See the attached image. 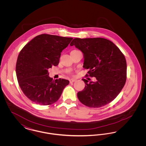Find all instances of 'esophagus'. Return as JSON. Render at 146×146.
Returning <instances> with one entry per match:
<instances>
[{
	"mask_svg": "<svg viewBox=\"0 0 146 146\" xmlns=\"http://www.w3.org/2000/svg\"><path fill=\"white\" fill-rule=\"evenodd\" d=\"M75 81H76V79H70V83H73Z\"/></svg>",
	"mask_w": 146,
	"mask_h": 146,
	"instance_id": "1",
	"label": "esophagus"
}]
</instances>
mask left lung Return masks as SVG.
I'll return each instance as SVG.
<instances>
[{"label": "left lung", "mask_w": 146, "mask_h": 146, "mask_svg": "<svg viewBox=\"0 0 146 146\" xmlns=\"http://www.w3.org/2000/svg\"><path fill=\"white\" fill-rule=\"evenodd\" d=\"M83 53L86 76L95 77L96 82L83 79L86 85L77 94L83 104L99 108L108 104L120 92L126 80V61L120 49L111 41L102 38H74L70 44Z\"/></svg>", "instance_id": "obj_1"}]
</instances>
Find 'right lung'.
Masks as SVG:
<instances>
[{"instance_id":"add662e5","label":"right lung","mask_w":146,"mask_h":146,"mask_svg":"<svg viewBox=\"0 0 146 146\" xmlns=\"http://www.w3.org/2000/svg\"><path fill=\"white\" fill-rule=\"evenodd\" d=\"M72 38L42 34L36 36L22 49L18 56L16 73L26 96L36 104L50 105L61 96L68 80H52L48 69L58 64L61 52Z\"/></svg>"}]
</instances>
